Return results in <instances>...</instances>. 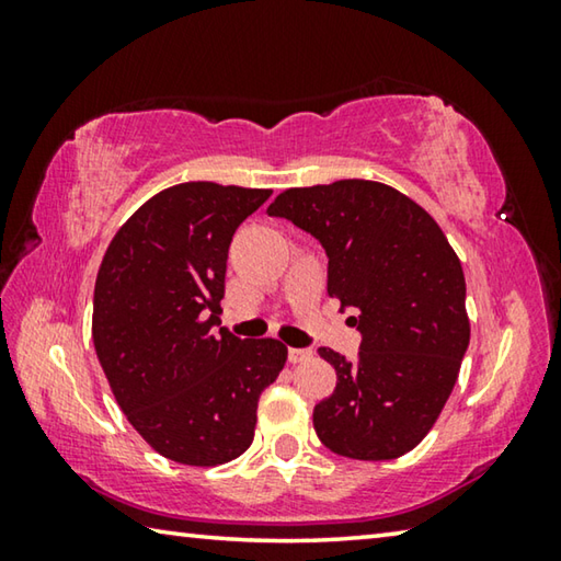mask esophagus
Listing matches in <instances>:
<instances>
[{
	"label": "esophagus",
	"mask_w": 561,
	"mask_h": 561,
	"mask_svg": "<svg viewBox=\"0 0 561 561\" xmlns=\"http://www.w3.org/2000/svg\"><path fill=\"white\" fill-rule=\"evenodd\" d=\"M287 358H289V364H301V360L311 358V351L309 348H289Z\"/></svg>",
	"instance_id": "esophagus-1"
}]
</instances>
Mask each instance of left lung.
Here are the masks:
<instances>
[{"label": "left lung", "mask_w": 561, "mask_h": 561, "mask_svg": "<svg viewBox=\"0 0 561 561\" xmlns=\"http://www.w3.org/2000/svg\"><path fill=\"white\" fill-rule=\"evenodd\" d=\"M267 215L319 240L329 297L356 311L358 356L319 348L336 368L314 408L319 440L354 460L401 458L438 421L470 344L458 254L421 205L374 180L284 190Z\"/></svg>", "instance_id": "obj_1"}]
</instances>
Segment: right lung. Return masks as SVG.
I'll list each match as a JSON object with an SVG mask.
<instances>
[{"mask_svg":"<svg viewBox=\"0 0 561 561\" xmlns=\"http://www.w3.org/2000/svg\"><path fill=\"white\" fill-rule=\"evenodd\" d=\"M272 190L183 183L138 207L103 254L93 346L111 391L156 453L230 462L250 448L257 401L287 346L220 328L227 252Z\"/></svg>","mask_w":561,"mask_h":561,"instance_id":"obj_1","label":"right lung"}]
</instances>
